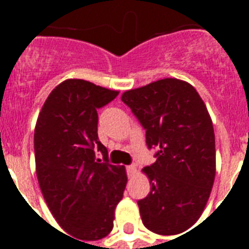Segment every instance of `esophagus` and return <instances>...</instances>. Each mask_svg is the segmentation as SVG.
I'll return each instance as SVG.
<instances>
[{
    "label": "esophagus",
    "instance_id": "1",
    "mask_svg": "<svg viewBox=\"0 0 249 249\" xmlns=\"http://www.w3.org/2000/svg\"><path fill=\"white\" fill-rule=\"evenodd\" d=\"M126 170H128L129 177H133V176H134V174H136V172H137L136 165H128V166H126Z\"/></svg>",
    "mask_w": 249,
    "mask_h": 249
}]
</instances>
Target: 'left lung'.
<instances>
[{"mask_svg": "<svg viewBox=\"0 0 249 249\" xmlns=\"http://www.w3.org/2000/svg\"><path fill=\"white\" fill-rule=\"evenodd\" d=\"M121 101L146 129L156 161L143 168L151 191L138 200L142 222L159 235L193 226L204 211L216 176L212 119L193 85L163 79L125 91Z\"/></svg>", "mask_w": 249, "mask_h": 249, "instance_id": "obj_1", "label": "left lung"}]
</instances>
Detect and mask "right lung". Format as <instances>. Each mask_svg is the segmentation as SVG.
<instances>
[{"mask_svg":"<svg viewBox=\"0 0 249 249\" xmlns=\"http://www.w3.org/2000/svg\"><path fill=\"white\" fill-rule=\"evenodd\" d=\"M117 94L85 80H66L49 94L35 128L41 193L60 228L80 240L111 232L128 181L124 166L108 163L98 138L97 109Z\"/></svg>","mask_w":249,"mask_h":249,"instance_id":"right-lung-1","label":"right lung"}]
</instances>
